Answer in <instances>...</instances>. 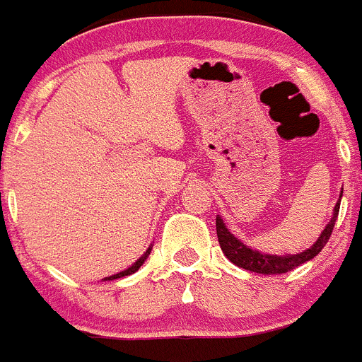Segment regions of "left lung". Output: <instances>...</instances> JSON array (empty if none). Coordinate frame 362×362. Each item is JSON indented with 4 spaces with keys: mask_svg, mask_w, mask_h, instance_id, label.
Wrapping results in <instances>:
<instances>
[{
    "mask_svg": "<svg viewBox=\"0 0 362 362\" xmlns=\"http://www.w3.org/2000/svg\"><path fill=\"white\" fill-rule=\"evenodd\" d=\"M339 204L337 202L336 207H334V216L329 221V225L325 227V230L322 232L320 239L313 245V248L305 250L302 253H296V255H286V257H279V255H269V253H261L257 250H250L248 246L243 245L239 239H235L230 232L227 230L223 219L216 218V232H218V241L221 246L223 253L227 255V259L230 262H234L239 268H245L248 272L262 273V275H280V273H288L291 269L298 268L303 262L310 261L318 255L323 250V246L329 241L330 234L334 230V225H336V218L339 214Z\"/></svg>",
    "mask_w": 362,
    "mask_h": 362,
    "instance_id": "8db88e82",
    "label": "left lung"
}]
</instances>
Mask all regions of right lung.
<instances>
[{
    "mask_svg": "<svg viewBox=\"0 0 362 362\" xmlns=\"http://www.w3.org/2000/svg\"><path fill=\"white\" fill-rule=\"evenodd\" d=\"M148 255H150V248H148V252L144 253V255H143V257L139 259V261H137V262H134V264H132L130 268H128V269H124V272L117 273V275H112V276H109V280H114V279H121V276H127V275H132V273H135V272H137V269L141 268V266H143V262L146 261V257H148Z\"/></svg>",
    "mask_w": 362,
    "mask_h": 362,
    "instance_id": "obj_1",
    "label": "right lung"
}]
</instances>
